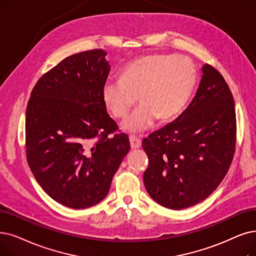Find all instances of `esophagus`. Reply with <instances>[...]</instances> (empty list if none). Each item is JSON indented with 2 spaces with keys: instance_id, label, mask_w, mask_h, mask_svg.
<instances>
[{
  "instance_id": "34e87169",
  "label": "esophagus",
  "mask_w": 256,
  "mask_h": 256,
  "mask_svg": "<svg viewBox=\"0 0 256 256\" xmlns=\"http://www.w3.org/2000/svg\"><path fill=\"white\" fill-rule=\"evenodd\" d=\"M129 140H130V145H131V148H132V149H136V148H140V147L142 140H140L138 138H136V136H131L129 138Z\"/></svg>"
}]
</instances>
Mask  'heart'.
<instances>
[{"mask_svg": "<svg viewBox=\"0 0 256 256\" xmlns=\"http://www.w3.org/2000/svg\"><path fill=\"white\" fill-rule=\"evenodd\" d=\"M196 83V70L187 58L151 54L132 60L120 78H108L102 90L103 102L116 118L127 116L138 98V108L122 122V129L142 132L178 116Z\"/></svg>", "mask_w": 256, "mask_h": 256, "instance_id": "heart-1", "label": "heart"}]
</instances>
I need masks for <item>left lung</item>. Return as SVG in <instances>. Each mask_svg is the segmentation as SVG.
<instances>
[{"instance_id": "1", "label": "left lung", "mask_w": 256, "mask_h": 256, "mask_svg": "<svg viewBox=\"0 0 256 256\" xmlns=\"http://www.w3.org/2000/svg\"><path fill=\"white\" fill-rule=\"evenodd\" d=\"M196 96L170 124L142 140L149 165L144 184L160 205H196L227 174L236 142L234 100L218 71L205 64Z\"/></svg>"}]
</instances>
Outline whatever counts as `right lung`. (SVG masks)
<instances>
[{"mask_svg": "<svg viewBox=\"0 0 256 256\" xmlns=\"http://www.w3.org/2000/svg\"><path fill=\"white\" fill-rule=\"evenodd\" d=\"M106 54L94 49L66 58L38 80L27 104L28 165L51 198L72 209L105 198L130 150L102 96Z\"/></svg>", "mask_w": 256, "mask_h": 256, "instance_id": "obj_1", "label": "right lung"}]
</instances>
